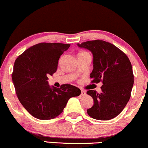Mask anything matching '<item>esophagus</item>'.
Wrapping results in <instances>:
<instances>
[{"mask_svg": "<svg viewBox=\"0 0 148 148\" xmlns=\"http://www.w3.org/2000/svg\"><path fill=\"white\" fill-rule=\"evenodd\" d=\"M86 94V91H84V90H83V89H81V95H85Z\"/></svg>", "mask_w": 148, "mask_h": 148, "instance_id": "obj_1", "label": "esophagus"}]
</instances>
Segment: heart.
I'll return each mask as SVG.
<instances>
[{"label":"heart","instance_id":"heart-1","mask_svg":"<svg viewBox=\"0 0 148 148\" xmlns=\"http://www.w3.org/2000/svg\"><path fill=\"white\" fill-rule=\"evenodd\" d=\"M82 53H86V52H82Z\"/></svg>","mask_w":148,"mask_h":148}]
</instances>
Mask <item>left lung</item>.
<instances>
[{"instance_id":"1","label":"left lung","mask_w":148,"mask_h":148,"mask_svg":"<svg viewBox=\"0 0 148 148\" xmlns=\"http://www.w3.org/2000/svg\"><path fill=\"white\" fill-rule=\"evenodd\" d=\"M77 46L93 54L91 82H102L101 93L92 89L86 92L94 101L87 114L100 121L114 119L123 110L131 96L134 84L131 62L122 50L102 40L86 41Z\"/></svg>"}]
</instances>
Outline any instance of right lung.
Instances as JSON below:
<instances>
[{"instance_id":"obj_1","label":"right lung","mask_w":148,"mask_h":148,"mask_svg":"<svg viewBox=\"0 0 148 148\" xmlns=\"http://www.w3.org/2000/svg\"><path fill=\"white\" fill-rule=\"evenodd\" d=\"M70 44L40 43L19 55L14 64L12 79L16 95L24 108L34 118L50 120L60 115L72 97L80 95L79 88L62 84L51 87L48 77L57 69L59 59Z\"/></svg>"}]
</instances>
